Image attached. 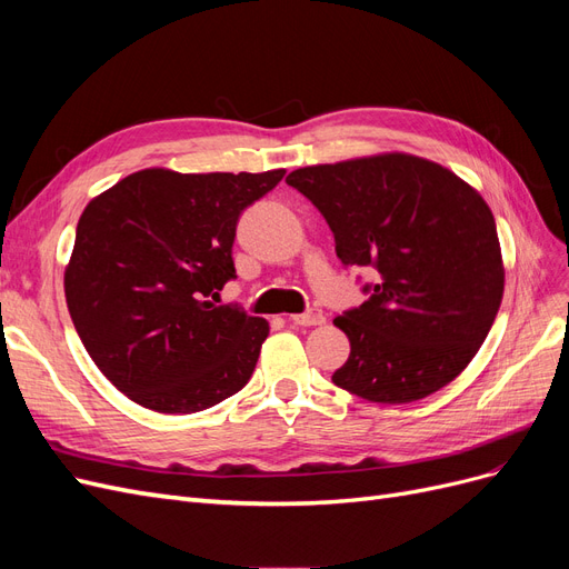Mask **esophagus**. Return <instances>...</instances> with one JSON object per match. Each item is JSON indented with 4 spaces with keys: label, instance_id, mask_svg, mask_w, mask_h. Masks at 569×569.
<instances>
[{
    "label": "esophagus",
    "instance_id": "34e87169",
    "mask_svg": "<svg viewBox=\"0 0 569 569\" xmlns=\"http://www.w3.org/2000/svg\"><path fill=\"white\" fill-rule=\"evenodd\" d=\"M295 325H301V327H313V325H322L325 322V316L320 308H308L306 313H297L289 318Z\"/></svg>",
    "mask_w": 569,
    "mask_h": 569
}]
</instances>
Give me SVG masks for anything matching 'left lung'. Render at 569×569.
<instances>
[{
    "instance_id": "left-lung-1",
    "label": "left lung",
    "mask_w": 569,
    "mask_h": 569,
    "mask_svg": "<svg viewBox=\"0 0 569 569\" xmlns=\"http://www.w3.org/2000/svg\"><path fill=\"white\" fill-rule=\"evenodd\" d=\"M330 226L343 266L372 268L363 303L335 325L351 353L332 382L375 403L439 391L485 343L503 299L487 201L451 170L408 153L287 176Z\"/></svg>"
}]
</instances>
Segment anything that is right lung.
<instances>
[{
	"instance_id": "add662e5",
	"label": "right lung",
	"mask_w": 569,
	"mask_h": 569,
	"mask_svg": "<svg viewBox=\"0 0 569 569\" xmlns=\"http://www.w3.org/2000/svg\"><path fill=\"white\" fill-rule=\"evenodd\" d=\"M284 178L149 168L82 211L66 268L76 332L107 380L168 416L211 408L253 375L268 322L216 303L237 278L239 216Z\"/></svg>"
}]
</instances>
